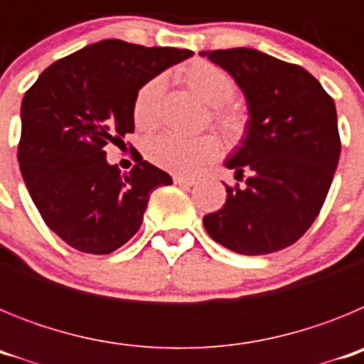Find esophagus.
Listing matches in <instances>:
<instances>
[{"label": "esophagus", "mask_w": 364, "mask_h": 364, "mask_svg": "<svg viewBox=\"0 0 364 364\" xmlns=\"http://www.w3.org/2000/svg\"><path fill=\"white\" fill-rule=\"evenodd\" d=\"M173 180H175V184L186 186V188H191V186L197 184V180L195 178H188V176H180V175L173 176Z\"/></svg>", "instance_id": "esophagus-1"}]
</instances>
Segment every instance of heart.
<instances>
[{"label": "heart", "mask_w": 364, "mask_h": 364, "mask_svg": "<svg viewBox=\"0 0 364 364\" xmlns=\"http://www.w3.org/2000/svg\"><path fill=\"white\" fill-rule=\"evenodd\" d=\"M180 80L200 96L205 104L213 105L215 122L228 136H239L244 129V114L228 102L235 95V82L230 74L205 60H195L180 70ZM164 80L151 78L138 89L133 102V118L140 129H153L159 120V104L162 98ZM222 144L215 134L182 136L164 133L146 144V156L154 166L178 175L197 173L202 166L220 154Z\"/></svg>", "instance_id": "heart-1"}]
</instances>
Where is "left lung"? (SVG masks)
<instances>
[{"mask_svg": "<svg viewBox=\"0 0 364 364\" xmlns=\"http://www.w3.org/2000/svg\"><path fill=\"white\" fill-rule=\"evenodd\" d=\"M233 76L250 120L226 160L235 178L226 204L205 215L213 240L240 255H266L297 242L319 215L341 154L337 112L308 70L255 49L200 53Z\"/></svg>", "mask_w": 364, "mask_h": 364, "instance_id": "left-lung-1", "label": "left lung"}]
</instances>
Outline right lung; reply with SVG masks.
I'll return each mask as SVG.
<instances>
[{"instance_id": "obj_1", "label": "right lung", "mask_w": 364, "mask_h": 364, "mask_svg": "<svg viewBox=\"0 0 364 364\" xmlns=\"http://www.w3.org/2000/svg\"><path fill=\"white\" fill-rule=\"evenodd\" d=\"M189 56L102 40L54 62L25 92L19 169L45 224L74 250L107 255L124 246L142 226L151 193L173 184L140 154L122 175L104 147L134 131L138 89Z\"/></svg>"}]
</instances>
